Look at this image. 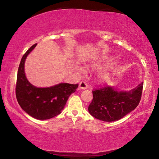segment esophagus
I'll return each instance as SVG.
<instances>
[{"label":"esophagus","mask_w":159,"mask_h":159,"mask_svg":"<svg viewBox=\"0 0 159 159\" xmlns=\"http://www.w3.org/2000/svg\"><path fill=\"white\" fill-rule=\"evenodd\" d=\"M79 87H80V88H81V89H87V88H88V84L86 83V81H81V82L80 83V84H79Z\"/></svg>","instance_id":"obj_1"}]
</instances>
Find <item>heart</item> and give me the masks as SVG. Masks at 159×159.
I'll use <instances>...</instances> for the list:
<instances>
[{
    "label": "heart",
    "instance_id": "heart-1",
    "mask_svg": "<svg viewBox=\"0 0 159 159\" xmlns=\"http://www.w3.org/2000/svg\"><path fill=\"white\" fill-rule=\"evenodd\" d=\"M79 70L81 71H82L83 69H81V68H80V69H79ZM108 78H109V74H108V73H104V74H102V78L103 80H106V79H108Z\"/></svg>",
    "mask_w": 159,
    "mask_h": 159
}]
</instances>
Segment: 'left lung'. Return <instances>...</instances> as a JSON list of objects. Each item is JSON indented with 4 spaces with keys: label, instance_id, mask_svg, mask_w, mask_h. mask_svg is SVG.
Returning a JSON list of instances; mask_svg holds the SVG:
<instances>
[{
    "label": "left lung",
    "instance_id": "left-lung-1",
    "mask_svg": "<svg viewBox=\"0 0 159 159\" xmlns=\"http://www.w3.org/2000/svg\"><path fill=\"white\" fill-rule=\"evenodd\" d=\"M143 89V82L129 92H118L106 85L93 89V100L88 106L89 112L102 121L118 120L139 105Z\"/></svg>",
    "mask_w": 159,
    "mask_h": 159
}]
</instances>
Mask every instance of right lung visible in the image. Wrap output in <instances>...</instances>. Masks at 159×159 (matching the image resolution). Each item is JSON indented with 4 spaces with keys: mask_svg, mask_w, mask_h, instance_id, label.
Returning <instances> with one entry per match:
<instances>
[{
    "mask_svg": "<svg viewBox=\"0 0 159 159\" xmlns=\"http://www.w3.org/2000/svg\"><path fill=\"white\" fill-rule=\"evenodd\" d=\"M34 44L20 60L16 84V97L19 104L31 116L38 120L52 118L63 110L68 98L75 92L78 84L61 83L50 88H36L25 76L24 64L29 53L35 48Z\"/></svg>",
    "mask_w": 159,
    "mask_h": 159,
    "instance_id": "1",
    "label": "right lung"
}]
</instances>
